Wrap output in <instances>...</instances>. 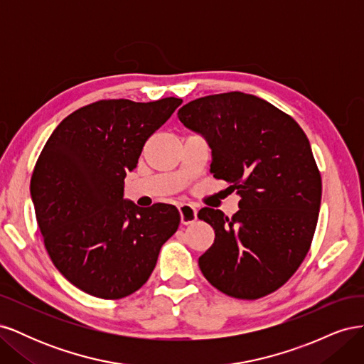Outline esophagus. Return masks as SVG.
<instances>
[{"label": "esophagus", "mask_w": 364, "mask_h": 364, "mask_svg": "<svg viewBox=\"0 0 364 364\" xmlns=\"http://www.w3.org/2000/svg\"><path fill=\"white\" fill-rule=\"evenodd\" d=\"M182 225H191L197 220V209L190 203H181L178 206Z\"/></svg>", "instance_id": "34e87169"}]
</instances>
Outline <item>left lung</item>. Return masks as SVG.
<instances>
[{
	"label": "left lung",
	"mask_w": 364,
	"mask_h": 364,
	"mask_svg": "<svg viewBox=\"0 0 364 364\" xmlns=\"http://www.w3.org/2000/svg\"><path fill=\"white\" fill-rule=\"evenodd\" d=\"M181 123L211 149V173L240 196L232 218L202 208L215 238L199 258L203 277L238 299H258L301 266L317 225L322 179L296 121L259 97L226 92L197 98Z\"/></svg>",
	"instance_id": "1"
}]
</instances>
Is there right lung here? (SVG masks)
I'll return each mask as SVG.
<instances>
[{"instance_id": "1", "label": "right lung", "mask_w": 364, "mask_h": 364, "mask_svg": "<svg viewBox=\"0 0 364 364\" xmlns=\"http://www.w3.org/2000/svg\"><path fill=\"white\" fill-rule=\"evenodd\" d=\"M182 100H100L54 129L33 170L30 193L46 249L77 289L121 299L147 282L159 250L179 228L178 208L124 199L146 141Z\"/></svg>"}]
</instances>
